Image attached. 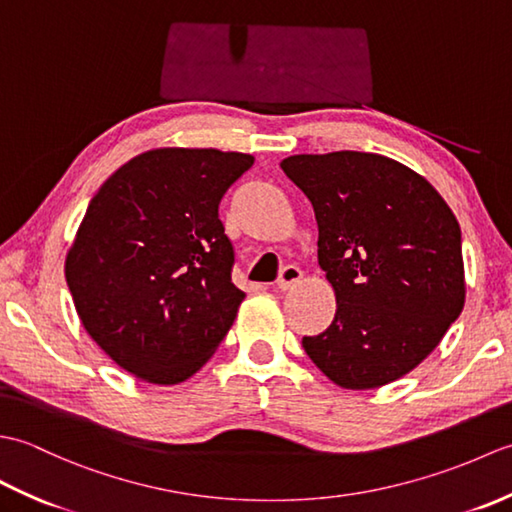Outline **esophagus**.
<instances>
[{"label":"esophagus","instance_id":"obj_1","mask_svg":"<svg viewBox=\"0 0 512 512\" xmlns=\"http://www.w3.org/2000/svg\"><path fill=\"white\" fill-rule=\"evenodd\" d=\"M301 279H303L301 268L295 266V264H288V266L281 268L279 279H277V288H279V290H288V288H292V286H297Z\"/></svg>","mask_w":512,"mask_h":512}]
</instances>
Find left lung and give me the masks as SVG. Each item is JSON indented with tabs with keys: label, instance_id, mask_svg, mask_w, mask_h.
<instances>
[{
	"label": "left lung",
	"instance_id": "1",
	"mask_svg": "<svg viewBox=\"0 0 512 512\" xmlns=\"http://www.w3.org/2000/svg\"><path fill=\"white\" fill-rule=\"evenodd\" d=\"M281 169L312 202L330 328L303 350L332 383L374 389L427 358L464 308L462 233L416 171L365 151L299 154Z\"/></svg>",
	"mask_w": 512,
	"mask_h": 512
}]
</instances>
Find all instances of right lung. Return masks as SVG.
<instances>
[{"label":"right lung","instance_id":"obj_1","mask_svg":"<svg viewBox=\"0 0 512 512\" xmlns=\"http://www.w3.org/2000/svg\"><path fill=\"white\" fill-rule=\"evenodd\" d=\"M255 158L151 149L105 180L65 257L83 328L129 374L178 385L209 361L244 292L220 220L228 187Z\"/></svg>","mask_w":512,"mask_h":512}]
</instances>
